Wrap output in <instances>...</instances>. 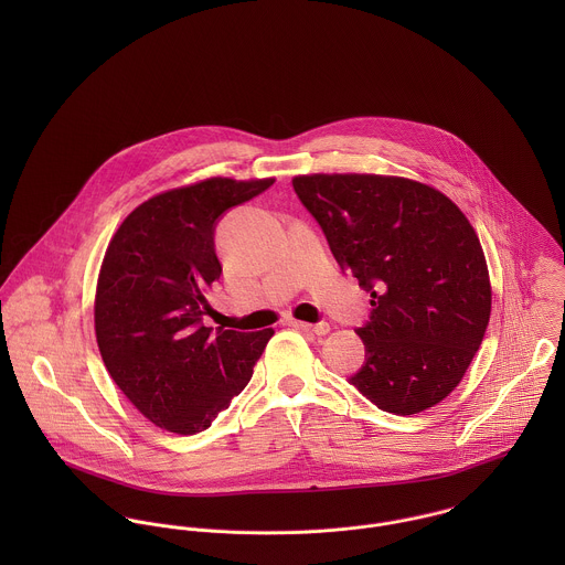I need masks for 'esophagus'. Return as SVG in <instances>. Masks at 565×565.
<instances>
[{
  "label": "esophagus",
  "mask_w": 565,
  "mask_h": 565,
  "mask_svg": "<svg viewBox=\"0 0 565 565\" xmlns=\"http://www.w3.org/2000/svg\"><path fill=\"white\" fill-rule=\"evenodd\" d=\"M296 328L300 330H307V332H313V334H326L330 330V326L326 322L320 323H307V322H294Z\"/></svg>",
  "instance_id": "obj_1"
}]
</instances>
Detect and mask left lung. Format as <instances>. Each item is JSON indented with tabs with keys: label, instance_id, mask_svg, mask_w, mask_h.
I'll list each match as a JSON object with an SVG mask.
<instances>
[{
	"label": "left lung",
	"instance_id": "1",
	"mask_svg": "<svg viewBox=\"0 0 565 565\" xmlns=\"http://www.w3.org/2000/svg\"><path fill=\"white\" fill-rule=\"evenodd\" d=\"M294 189L328 245L370 291L356 330L365 365L350 383L379 408L413 415L466 376L491 313L483 247L461 209L401 175L309 173Z\"/></svg>",
	"mask_w": 565,
	"mask_h": 565
}]
</instances>
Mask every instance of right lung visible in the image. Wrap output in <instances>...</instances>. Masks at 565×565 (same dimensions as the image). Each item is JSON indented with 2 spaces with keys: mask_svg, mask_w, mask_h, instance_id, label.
Returning <instances> with one entry per match:
<instances>
[{
  "mask_svg": "<svg viewBox=\"0 0 565 565\" xmlns=\"http://www.w3.org/2000/svg\"><path fill=\"white\" fill-rule=\"evenodd\" d=\"M274 178H206L139 204L106 247L95 289V337L104 365L152 424L195 435L228 408L252 379L271 328L217 330L202 318L222 263L220 215Z\"/></svg>",
  "mask_w": 565,
  "mask_h": 565,
  "instance_id": "1",
  "label": "right lung"
}]
</instances>
